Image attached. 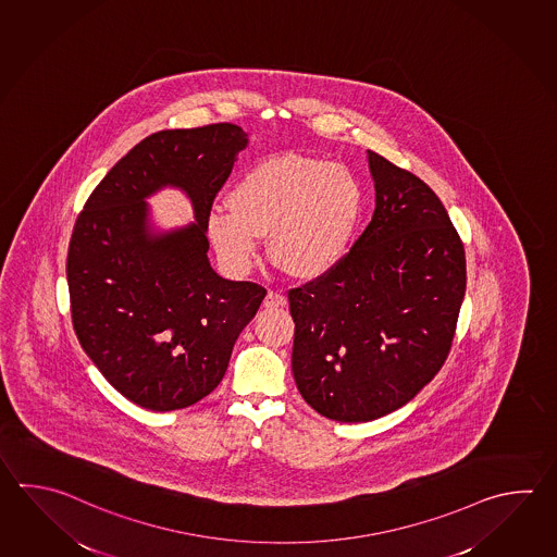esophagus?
<instances>
[{
	"instance_id": "esophagus-1",
	"label": "esophagus",
	"mask_w": 557,
	"mask_h": 557,
	"mask_svg": "<svg viewBox=\"0 0 557 557\" xmlns=\"http://www.w3.org/2000/svg\"><path fill=\"white\" fill-rule=\"evenodd\" d=\"M285 304H287V297L284 294H277V292H268V296L263 299L265 309H277V307H284Z\"/></svg>"
}]
</instances>
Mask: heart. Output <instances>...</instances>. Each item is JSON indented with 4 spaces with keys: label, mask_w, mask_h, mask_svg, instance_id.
<instances>
[{
    "label": "heart",
    "mask_w": 557,
    "mask_h": 557,
    "mask_svg": "<svg viewBox=\"0 0 557 557\" xmlns=\"http://www.w3.org/2000/svg\"><path fill=\"white\" fill-rule=\"evenodd\" d=\"M363 188L347 166L285 154L244 172L206 222L218 256L248 268L270 236L272 260L294 277L330 273L351 246Z\"/></svg>",
    "instance_id": "1"
}]
</instances>
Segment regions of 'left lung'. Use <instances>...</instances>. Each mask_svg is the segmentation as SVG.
Returning a JSON list of instances; mask_svg holds the SVG:
<instances>
[{"label":"left lung","mask_w":557,"mask_h":557,"mask_svg":"<svg viewBox=\"0 0 557 557\" xmlns=\"http://www.w3.org/2000/svg\"><path fill=\"white\" fill-rule=\"evenodd\" d=\"M375 212L345 258L289 289L301 397L339 422L381 419L441 371L466 292L465 244L441 198L369 150Z\"/></svg>","instance_id":"obj_1"}]
</instances>
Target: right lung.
I'll return each instance as SVG.
<instances>
[{"label": "right lung", "mask_w": 557, "mask_h": 557, "mask_svg": "<svg viewBox=\"0 0 557 557\" xmlns=\"http://www.w3.org/2000/svg\"><path fill=\"white\" fill-rule=\"evenodd\" d=\"M246 145L232 123L154 133L107 172L73 227V330L102 376L143 409H186L210 395L265 297L208 261L206 222ZM162 185L189 194L194 225L151 234L144 198Z\"/></svg>", "instance_id": "obj_1"}]
</instances>
